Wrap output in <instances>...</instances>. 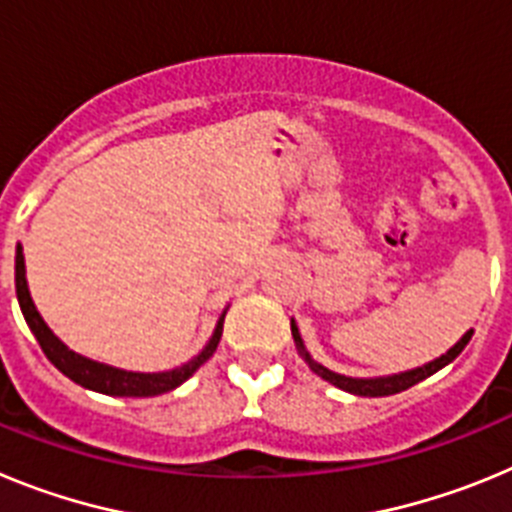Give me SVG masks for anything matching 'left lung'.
Listing matches in <instances>:
<instances>
[{"mask_svg":"<svg viewBox=\"0 0 512 512\" xmlns=\"http://www.w3.org/2000/svg\"><path fill=\"white\" fill-rule=\"evenodd\" d=\"M474 330H467L464 336L459 338V343H454V346L446 351L443 356H438V359L428 361V364L418 366V369H410V372H400V374H392V377H377V379H356V377H343V374H336L330 372V369H325V366H320L318 361H312L310 354L305 351V343H302L300 338V330H297L295 320H292V338H295L297 348H300L302 359L310 364V369L318 377H323L325 382L336 384L338 390H346L351 392V395H359V397H387V395H397V392L402 390H410L413 384L423 382V379H428L431 374H436L438 369H443L446 364H451V361L456 359V356L464 351V346L469 343V338H472Z\"/></svg>","mask_w":512,"mask_h":512,"instance_id":"8db88e82","label":"left lung"}]
</instances>
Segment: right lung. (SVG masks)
Returning a JSON list of instances; mask_svg holds the SVG:
<instances>
[{"label":"right lung","instance_id":"1","mask_svg":"<svg viewBox=\"0 0 512 512\" xmlns=\"http://www.w3.org/2000/svg\"><path fill=\"white\" fill-rule=\"evenodd\" d=\"M15 289H17V302H20V310L25 315V323L30 325L33 336L38 338L43 354L48 356L58 372L66 374L71 382L87 387V390L102 392V395L112 397H156L164 395V392L176 390L179 384L187 382L212 354H215L217 343H220V336H223V320L225 312L220 315L215 325V333H212L210 343L202 348L200 354L194 356L187 364L176 366L171 372H158V374H143V372H125V369H117V366L99 364V361L87 359V356L76 354L71 351L66 343L58 341L53 336V330L45 325V320L40 318V312L35 310V302L30 297V289H27L25 279V256H22V246H17L15 256Z\"/></svg>","mask_w":512,"mask_h":512}]
</instances>
